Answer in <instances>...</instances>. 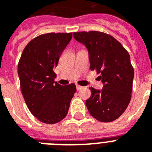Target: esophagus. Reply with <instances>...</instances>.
<instances>
[{"mask_svg": "<svg viewBox=\"0 0 152 152\" xmlns=\"http://www.w3.org/2000/svg\"><path fill=\"white\" fill-rule=\"evenodd\" d=\"M76 88H77V91H80V89H82L83 87H81L80 85H76Z\"/></svg>", "mask_w": 152, "mask_h": 152, "instance_id": "obj_1", "label": "esophagus"}]
</instances>
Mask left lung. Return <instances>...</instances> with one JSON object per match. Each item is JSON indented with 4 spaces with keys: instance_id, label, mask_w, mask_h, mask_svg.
Returning <instances> with one entry per match:
<instances>
[{
    "instance_id": "obj_1",
    "label": "left lung",
    "mask_w": 152,
    "mask_h": 152,
    "mask_svg": "<svg viewBox=\"0 0 152 152\" xmlns=\"http://www.w3.org/2000/svg\"><path fill=\"white\" fill-rule=\"evenodd\" d=\"M88 49L91 70L100 74L101 91L90 88L86 106L91 116L103 123L113 122L124 113L132 96L134 69L129 52L110 35L98 32L74 33Z\"/></svg>"
}]
</instances>
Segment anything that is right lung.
Masks as SVG:
<instances>
[{
  "instance_id": "obj_1",
  "label": "right lung",
  "mask_w": 152,
  "mask_h": 152,
  "mask_svg": "<svg viewBox=\"0 0 152 152\" xmlns=\"http://www.w3.org/2000/svg\"><path fill=\"white\" fill-rule=\"evenodd\" d=\"M72 38V33L42 34L31 40L23 51L18 75L23 96L29 111L40 122L54 124L68 112L75 84L55 82L60 56Z\"/></svg>"
}]
</instances>
